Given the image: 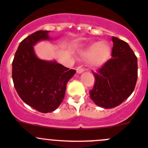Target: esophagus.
Returning a JSON list of instances; mask_svg holds the SVG:
<instances>
[{
    "label": "esophagus",
    "mask_w": 148,
    "mask_h": 148,
    "mask_svg": "<svg viewBox=\"0 0 148 148\" xmlns=\"http://www.w3.org/2000/svg\"><path fill=\"white\" fill-rule=\"evenodd\" d=\"M84 69H83L81 66H79L77 68V74H82L83 72H84Z\"/></svg>",
    "instance_id": "esophagus-1"
}]
</instances>
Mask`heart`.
<instances>
[{
    "instance_id": "1",
    "label": "heart",
    "mask_w": 148,
    "mask_h": 148,
    "mask_svg": "<svg viewBox=\"0 0 148 148\" xmlns=\"http://www.w3.org/2000/svg\"><path fill=\"white\" fill-rule=\"evenodd\" d=\"M111 53V47L107 42H94L78 52L83 59H88V65L92 69H99L107 62Z\"/></svg>"
}]
</instances>
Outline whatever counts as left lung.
I'll list each match as a JSON object with an SVG mask.
<instances>
[{"instance_id": "1", "label": "left lung", "mask_w": 148, "mask_h": 148, "mask_svg": "<svg viewBox=\"0 0 148 148\" xmlns=\"http://www.w3.org/2000/svg\"><path fill=\"white\" fill-rule=\"evenodd\" d=\"M112 57L94 74L95 83L89 97L97 106L111 109L119 106L133 93L138 76L137 57L126 42L112 37Z\"/></svg>"}]
</instances>
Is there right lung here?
<instances>
[{
	"label": "right lung",
	"mask_w": 148,
	"mask_h": 148,
	"mask_svg": "<svg viewBox=\"0 0 148 148\" xmlns=\"http://www.w3.org/2000/svg\"><path fill=\"white\" fill-rule=\"evenodd\" d=\"M48 30L33 33L19 44L12 62V80L24 103L43 113L59 107L65 97L67 83L76 73L55 60L38 58L34 46L41 41H51Z\"/></svg>",
	"instance_id": "1"
}]
</instances>
